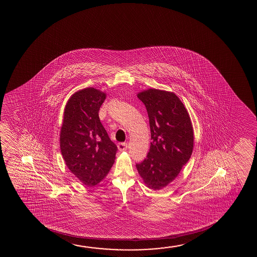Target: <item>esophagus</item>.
<instances>
[{"label":"esophagus","mask_w":257,"mask_h":257,"mask_svg":"<svg viewBox=\"0 0 257 257\" xmlns=\"http://www.w3.org/2000/svg\"><path fill=\"white\" fill-rule=\"evenodd\" d=\"M117 148H118L119 151H126L127 148H128V145H127L126 143H118Z\"/></svg>","instance_id":"esophagus-1"}]
</instances>
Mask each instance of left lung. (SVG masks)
<instances>
[{
    "mask_svg": "<svg viewBox=\"0 0 257 257\" xmlns=\"http://www.w3.org/2000/svg\"><path fill=\"white\" fill-rule=\"evenodd\" d=\"M137 96L148 110L152 142L147 158L136 168L147 187L162 190L176 179L190 160L192 123L183 102L173 92L148 88Z\"/></svg>",
    "mask_w": 257,
    "mask_h": 257,
    "instance_id": "1",
    "label": "left lung"
}]
</instances>
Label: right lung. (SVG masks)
Wrapping results in <instances>:
<instances>
[{
  "label": "right lung",
  "instance_id": "right-lung-1",
  "mask_svg": "<svg viewBox=\"0 0 257 257\" xmlns=\"http://www.w3.org/2000/svg\"><path fill=\"white\" fill-rule=\"evenodd\" d=\"M106 93L94 88L75 92L64 109L60 151L68 169L88 187L105 178L117 150L99 118Z\"/></svg>",
  "mask_w": 257,
  "mask_h": 257
}]
</instances>
